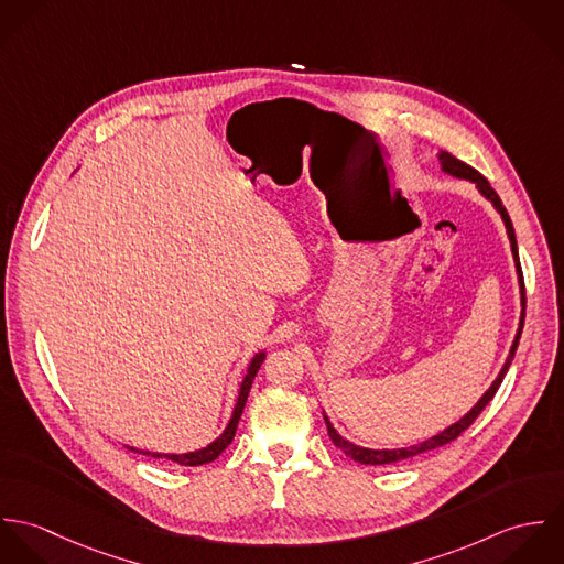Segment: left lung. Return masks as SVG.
Segmentation results:
<instances>
[{
  "instance_id": "obj_1",
  "label": "left lung",
  "mask_w": 564,
  "mask_h": 564,
  "mask_svg": "<svg viewBox=\"0 0 564 564\" xmlns=\"http://www.w3.org/2000/svg\"><path fill=\"white\" fill-rule=\"evenodd\" d=\"M441 162H443V169H445L447 173H452V175H456V177H463V180L476 182L478 188L482 191L484 197L492 202V206L499 210V215H501V219H503V224H506L508 239H510V247H512V256H514L517 271H519L521 302H523V313H521L519 332H517V336H514V343H512V347H510V356L506 358L503 369L499 371V376H497V380L490 384V389L484 393L482 400L476 403L460 421H456L454 425H449V427L443 430L441 434H436V436L423 441L421 445H410V447H403V449H365V447H358V445H351L349 441H345V438L332 427V423H329L327 416H325V425H327V434H329L332 443H334L345 456H349L351 460H356V463H360V465H391V463H402V460L414 458V456H419V454H423V452H432V449H436V447H443V445L456 441V438H458L467 427H471V423L480 416V412L486 408V403L495 398V393H497V389H499V384H501V380H503V376H506V371H508V367H510V362H512V358H514V351H517V345H519V338H521V332H523V319H525V284H523V273H521V264H519V251H517V239H514L512 221H510V217H508V213H506V208H503L499 195L495 193V188L488 184V180L484 177L482 173H478V171H476L474 166H469L467 162L454 159L452 154H441Z\"/></svg>"
}]
</instances>
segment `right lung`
<instances>
[{"label": "right lung", "instance_id": "1", "mask_svg": "<svg viewBox=\"0 0 564 564\" xmlns=\"http://www.w3.org/2000/svg\"><path fill=\"white\" fill-rule=\"evenodd\" d=\"M262 360H264V354H256V358L251 360V365H249V369H247V376H245V380H242L239 402L235 405L232 419H230L226 432H224L215 443H210L208 447H204V449H199V452H191V454H152V452H141V449H134V447H128V449H132V452H137V454H143V456H152V458H166V460H173V463L184 465V467H199V465L213 463V460L232 443V438H235V434H237V425H239V419H241L242 408H245L249 389H251V382H253V378H256V373H258Z\"/></svg>", "mask_w": 564, "mask_h": 564}]
</instances>
